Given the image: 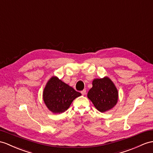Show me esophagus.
<instances>
[{
  "label": "esophagus",
  "instance_id": "1",
  "mask_svg": "<svg viewBox=\"0 0 153 153\" xmlns=\"http://www.w3.org/2000/svg\"><path fill=\"white\" fill-rule=\"evenodd\" d=\"M81 94H82V95H85V94H86V90H85V89H84V90H82V91H81Z\"/></svg>",
  "mask_w": 153,
  "mask_h": 153
}]
</instances>
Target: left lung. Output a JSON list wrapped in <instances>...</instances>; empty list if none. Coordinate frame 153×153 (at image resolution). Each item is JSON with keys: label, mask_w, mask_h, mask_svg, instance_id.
<instances>
[{"label": "left lung", "mask_w": 153, "mask_h": 153, "mask_svg": "<svg viewBox=\"0 0 153 153\" xmlns=\"http://www.w3.org/2000/svg\"><path fill=\"white\" fill-rule=\"evenodd\" d=\"M93 86L88 93V97L100 112H105L116 105L118 91L108 77L93 80Z\"/></svg>", "instance_id": "8db88e82"}]
</instances>
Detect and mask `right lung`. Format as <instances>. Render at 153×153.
I'll use <instances>...</instances> for the list:
<instances>
[{
  "label": "right lung",
  "instance_id": "1",
  "mask_svg": "<svg viewBox=\"0 0 153 153\" xmlns=\"http://www.w3.org/2000/svg\"><path fill=\"white\" fill-rule=\"evenodd\" d=\"M81 95L79 92L59 80L51 77L44 88L43 99L45 105L54 114H62L69 108L74 99Z\"/></svg>",
  "mask_w": 153,
  "mask_h": 153
}]
</instances>
